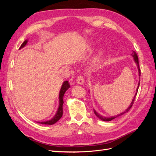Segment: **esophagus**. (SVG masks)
<instances>
[{"instance_id":"34e87169","label":"esophagus","mask_w":156,"mask_h":156,"mask_svg":"<svg viewBox=\"0 0 156 156\" xmlns=\"http://www.w3.org/2000/svg\"><path fill=\"white\" fill-rule=\"evenodd\" d=\"M76 83L79 84H83L84 83V77L83 75H79L76 79Z\"/></svg>"}]
</instances>
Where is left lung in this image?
<instances>
[{
	"instance_id": "8db88e82",
	"label": "left lung",
	"mask_w": 156,
	"mask_h": 156,
	"mask_svg": "<svg viewBox=\"0 0 156 156\" xmlns=\"http://www.w3.org/2000/svg\"><path fill=\"white\" fill-rule=\"evenodd\" d=\"M131 55H132V56H133V58H134V60H135V63L137 64V66H138V69H139V76H140V68H139V58H138V56H137V55H136V52H135V51H133V53H131ZM139 84H140V81H139V84H138V87H137V89H136V94H135V96H134V98H133V100H132V101H131V105H130V106L127 108V109L124 111V112H122V113H120V114H119V115H116V116H112V117H110V118H106V117H103V116H101V115H100L98 114V112H96L95 111H94V113H95L96 114V115L98 117V118H100V119L101 120H103V121H111V120H113V119H116V118H117V117H119V116H122V115H124V114H125V113H126L127 112H128L129 110H130V108H131V107L133 106V103H134V101H135V97H136V94H137V92H138V89H139Z\"/></svg>"
}]
</instances>
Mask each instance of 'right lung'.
<instances>
[{"label": "right lung", "mask_w": 156, "mask_h": 156, "mask_svg": "<svg viewBox=\"0 0 156 156\" xmlns=\"http://www.w3.org/2000/svg\"><path fill=\"white\" fill-rule=\"evenodd\" d=\"M27 41H28L27 40H25L24 42H23V43L21 44L20 49L23 48V47H24L27 44ZM69 88V84L68 83V81H64L60 90L58 107H57V108L55 110V113L53 115H52V116L48 118V119L37 121L36 122L37 123L41 124H46V125H53L60 119V118L62 116V114H63V108H62L63 103H64L63 97H64V95L66 91Z\"/></svg>", "instance_id": "add662e5"}]
</instances>
